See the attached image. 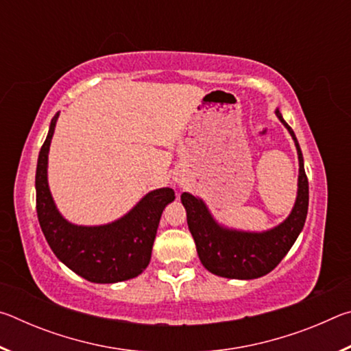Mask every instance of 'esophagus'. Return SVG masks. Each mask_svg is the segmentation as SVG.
I'll use <instances>...</instances> for the list:
<instances>
[{
  "label": "esophagus",
  "mask_w": 351,
  "mask_h": 351,
  "mask_svg": "<svg viewBox=\"0 0 351 351\" xmlns=\"http://www.w3.org/2000/svg\"><path fill=\"white\" fill-rule=\"evenodd\" d=\"M175 181H178V180H176V178H175Z\"/></svg>",
  "instance_id": "34e87169"
}]
</instances>
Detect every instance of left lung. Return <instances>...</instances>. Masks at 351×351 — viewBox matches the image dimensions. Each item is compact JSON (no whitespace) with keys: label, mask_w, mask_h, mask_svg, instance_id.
Masks as SVG:
<instances>
[{"label":"left lung","mask_w":351,"mask_h":351,"mask_svg":"<svg viewBox=\"0 0 351 351\" xmlns=\"http://www.w3.org/2000/svg\"><path fill=\"white\" fill-rule=\"evenodd\" d=\"M274 112L293 138L299 158L295 201L289 215L282 223L266 230L229 228L217 221L204 199L189 192L181 195V203L186 207L189 230L197 245L198 257L204 268L215 276L252 280L269 274L293 247L304 229L308 213V180L304 156L293 128L285 122L282 111L276 108Z\"/></svg>","instance_id":"8db88e82"}]
</instances>
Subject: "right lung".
<instances>
[{
	"mask_svg": "<svg viewBox=\"0 0 351 351\" xmlns=\"http://www.w3.org/2000/svg\"><path fill=\"white\" fill-rule=\"evenodd\" d=\"M60 111L52 117L35 173L37 215L47 245L77 276L93 283H117L138 277L150 263L153 241L165 206L175 199L170 187L144 195L125 215L97 226L74 224L57 209L47 182V156Z\"/></svg>",
	"mask_w": 351,
	"mask_h": 351,
	"instance_id": "1",
	"label": "right lung"
}]
</instances>
